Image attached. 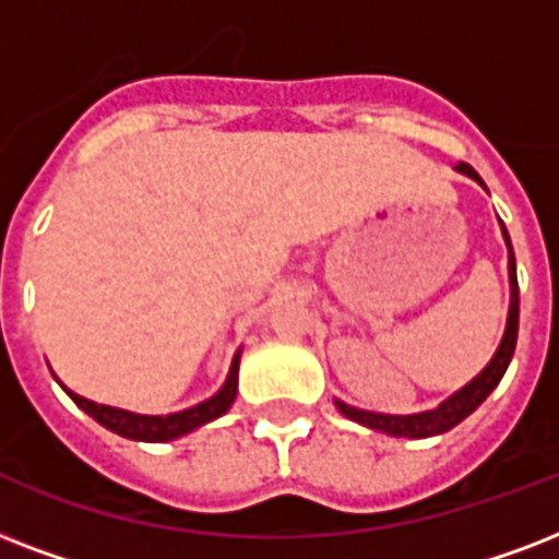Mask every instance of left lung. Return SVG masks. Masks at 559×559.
Instances as JSON below:
<instances>
[{"instance_id":"left-lung-1","label":"left lung","mask_w":559,"mask_h":559,"mask_svg":"<svg viewBox=\"0 0 559 559\" xmlns=\"http://www.w3.org/2000/svg\"><path fill=\"white\" fill-rule=\"evenodd\" d=\"M457 171L466 177H473L478 183L484 186V180L478 177L469 163H461ZM504 233V241H508V250H510V311H508V329H504V338H501L499 349H496V356L487 367H484L481 373L475 376L473 382L461 388L455 396H449V400L435 411H423V414H411V417H391V414H373V411H361V408H353L347 402H335L338 411L344 417L356 419L361 426L367 428H376V431H384V435H393V437H435V435H443L449 428H455L461 419H466L473 414L478 405H481L487 396L492 393V388L501 382V376L508 370L510 358H513V349H516V335H519V283H516V259H513V248H510V236L508 230L501 227Z\"/></svg>"}]
</instances>
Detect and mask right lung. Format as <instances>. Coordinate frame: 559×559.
<instances>
[{"label": "right lung", "mask_w": 559, "mask_h": 559, "mask_svg": "<svg viewBox=\"0 0 559 559\" xmlns=\"http://www.w3.org/2000/svg\"><path fill=\"white\" fill-rule=\"evenodd\" d=\"M236 384H239V353L233 358L230 376L212 400L194 405V408H186L180 414H166V417H148V414H131V411L110 408V405H95V402L84 400L72 391H63L72 396L78 408L86 411L95 423H102L104 428H110L116 435L128 437V440H145V443H163V440H175L180 435H189L192 428L210 423V419L221 417L224 411L230 408L233 400H236Z\"/></svg>", "instance_id": "add662e5"}]
</instances>
